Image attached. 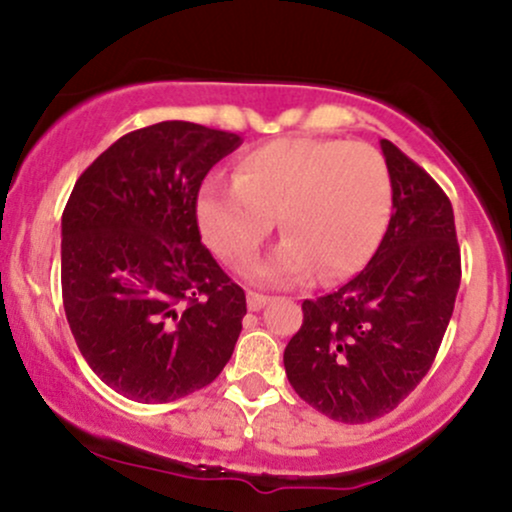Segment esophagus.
Listing matches in <instances>:
<instances>
[{"instance_id":"34e87169","label":"esophagus","mask_w":512,"mask_h":512,"mask_svg":"<svg viewBox=\"0 0 512 512\" xmlns=\"http://www.w3.org/2000/svg\"><path fill=\"white\" fill-rule=\"evenodd\" d=\"M267 303H269V296H264V293H257V291H248V308L250 310H262Z\"/></svg>"}]
</instances>
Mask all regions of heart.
I'll return each instance as SVG.
<instances>
[{"mask_svg":"<svg viewBox=\"0 0 512 512\" xmlns=\"http://www.w3.org/2000/svg\"><path fill=\"white\" fill-rule=\"evenodd\" d=\"M392 185L385 158L368 144L284 137L240 156L236 180L209 175L197 195L207 243L231 267L245 269L279 216L284 243L257 276L337 284L373 255L390 219Z\"/></svg>","mask_w":512,"mask_h":512,"instance_id":"heart-1","label":"heart"}]
</instances>
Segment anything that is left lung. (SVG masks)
Wrapping results in <instances>:
<instances>
[{
  "label": "left lung",
  "instance_id": "1",
  "mask_svg": "<svg viewBox=\"0 0 512 512\" xmlns=\"http://www.w3.org/2000/svg\"><path fill=\"white\" fill-rule=\"evenodd\" d=\"M392 216L354 279L303 301V325L284 351L298 397L342 424L387 414L424 380L462 279L448 195L395 144L380 142Z\"/></svg>",
  "mask_w": 512,
  "mask_h": 512
}]
</instances>
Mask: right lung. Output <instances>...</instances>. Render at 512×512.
Instances as JSON below:
<instances>
[{
	"mask_svg": "<svg viewBox=\"0 0 512 512\" xmlns=\"http://www.w3.org/2000/svg\"><path fill=\"white\" fill-rule=\"evenodd\" d=\"M243 139L168 120L125 134L76 180L62 214V301L93 373L127 399L202 390L231 358L245 291L202 243V180Z\"/></svg>",
	"mask_w": 512,
	"mask_h": 512,
	"instance_id": "add662e5",
	"label": "right lung"
}]
</instances>
